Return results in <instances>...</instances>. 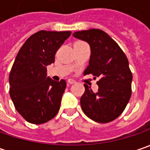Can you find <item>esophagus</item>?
I'll return each instance as SVG.
<instances>
[{"instance_id":"obj_1","label":"esophagus","mask_w":150,"mask_h":150,"mask_svg":"<svg viewBox=\"0 0 150 150\" xmlns=\"http://www.w3.org/2000/svg\"><path fill=\"white\" fill-rule=\"evenodd\" d=\"M67 83H68V84H74L76 82L73 79H68L67 80Z\"/></svg>"}]
</instances>
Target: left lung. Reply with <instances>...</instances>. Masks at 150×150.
<instances>
[{
    "instance_id": "1",
    "label": "left lung",
    "mask_w": 150,
    "mask_h": 150,
    "mask_svg": "<svg viewBox=\"0 0 150 150\" xmlns=\"http://www.w3.org/2000/svg\"><path fill=\"white\" fill-rule=\"evenodd\" d=\"M72 35L87 42L91 47L89 65L84 75L99 78L97 93L84 84L85 93L80 99L82 109L95 122L109 123L124 112L131 97L133 75L128 58L118 43L100 29L80 31Z\"/></svg>"
}]
</instances>
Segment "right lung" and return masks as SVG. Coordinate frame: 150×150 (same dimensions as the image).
Returning <instances> with one entry per match:
<instances>
[{"label":"right lung","mask_w":150,"mask_h":150,"mask_svg":"<svg viewBox=\"0 0 150 150\" xmlns=\"http://www.w3.org/2000/svg\"><path fill=\"white\" fill-rule=\"evenodd\" d=\"M71 32L40 31L21 47L9 75L10 96L16 111L27 122L42 124L59 111L66 81L47 78V66L71 36Z\"/></svg>","instance_id":"right-lung-1"}]
</instances>
